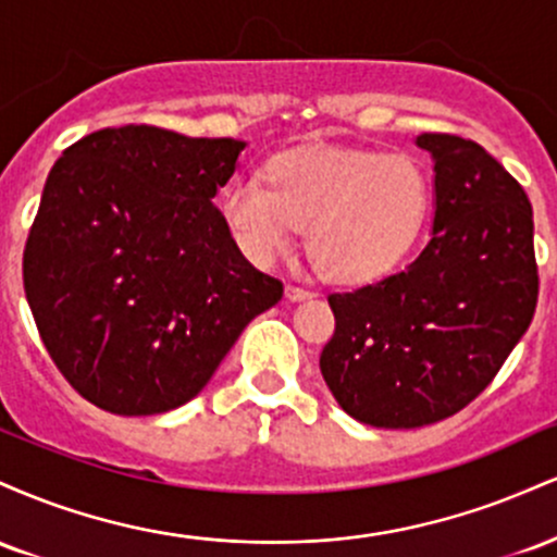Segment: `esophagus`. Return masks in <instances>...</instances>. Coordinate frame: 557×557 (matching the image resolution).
<instances>
[{
    "mask_svg": "<svg viewBox=\"0 0 557 557\" xmlns=\"http://www.w3.org/2000/svg\"><path fill=\"white\" fill-rule=\"evenodd\" d=\"M285 296L290 300H304V298H311V290L309 287H300V285H287Z\"/></svg>",
    "mask_w": 557,
    "mask_h": 557,
    "instance_id": "esophagus-1",
    "label": "esophagus"
}]
</instances>
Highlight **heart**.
I'll list each match as a JSON object with an SVG mask.
<instances>
[{
    "mask_svg": "<svg viewBox=\"0 0 557 557\" xmlns=\"http://www.w3.org/2000/svg\"><path fill=\"white\" fill-rule=\"evenodd\" d=\"M430 207V183L406 154L311 146L274 157L225 190L222 214L253 261L285 253L309 227L317 270L335 283H369L411 251Z\"/></svg>",
    "mask_w": 557,
    "mask_h": 557,
    "instance_id": "obj_1",
    "label": "heart"
}]
</instances>
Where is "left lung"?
Wrapping results in <instances>:
<instances>
[{
	"label": "left lung",
	"instance_id": "1",
	"mask_svg": "<svg viewBox=\"0 0 557 557\" xmlns=\"http://www.w3.org/2000/svg\"><path fill=\"white\" fill-rule=\"evenodd\" d=\"M434 159L432 238L406 270L330 293L319 356L345 413L382 430L443 421L495 380L532 324L540 272L527 190L474 140L421 133Z\"/></svg>",
	"mask_w": 557,
	"mask_h": 557
}]
</instances>
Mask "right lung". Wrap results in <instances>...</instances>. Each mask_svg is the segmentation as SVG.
<instances>
[{
  "mask_svg": "<svg viewBox=\"0 0 557 557\" xmlns=\"http://www.w3.org/2000/svg\"><path fill=\"white\" fill-rule=\"evenodd\" d=\"M243 146L123 125L54 162L23 285L44 348L94 406L117 417L183 406L283 298V280L243 257L212 203Z\"/></svg>",
  "mask_w": 557,
  "mask_h": 557,
  "instance_id": "right-lung-1",
  "label": "right lung"
}]
</instances>
